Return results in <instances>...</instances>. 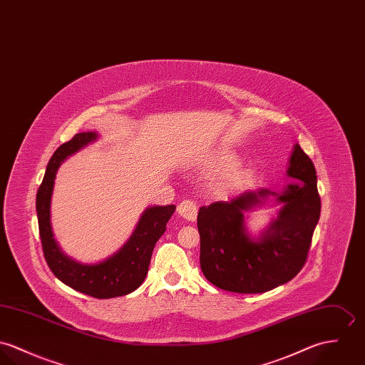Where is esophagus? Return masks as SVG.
Masks as SVG:
<instances>
[{
	"instance_id": "esophagus-1",
	"label": "esophagus",
	"mask_w": 365,
	"mask_h": 365,
	"mask_svg": "<svg viewBox=\"0 0 365 365\" xmlns=\"http://www.w3.org/2000/svg\"><path fill=\"white\" fill-rule=\"evenodd\" d=\"M178 214L187 221H196L197 218V205L192 200H183L178 205Z\"/></svg>"
}]
</instances>
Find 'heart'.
<instances>
[{
	"label": "heart",
	"instance_id": "heart-1",
	"mask_svg": "<svg viewBox=\"0 0 365 365\" xmlns=\"http://www.w3.org/2000/svg\"><path fill=\"white\" fill-rule=\"evenodd\" d=\"M240 157L230 148H218L210 153L202 161V168L208 170H234L240 166ZM238 176L247 175L245 170H237Z\"/></svg>",
	"mask_w": 365,
	"mask_h": 365
}]
</instances>
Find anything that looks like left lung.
<instances>
[{"mask_svg":"<svg viewBox=\"0 0 365 365\" xmlns=\"http://www.w3.org/2000/svg\"><path fill=\"white\" fill-rule=\"evenodd\" d=\"M287 173L299 182L280 195L269 189L247 190L231 202L199 210L200 266L210 283L231 292L259 294L288 283L301 272L319 221L321 197L314 163L298 144ZM270 197L284 202V208L259 239H252L242 212Z\"/></svg>","mask_w":365,"mask_h":365,"instance_id":"obj_1","label":"left lung"}]
</instances>
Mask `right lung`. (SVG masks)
I'll return each instance as SVG.
<instances>
[{"mask_svg":"<svg viewBox=\"0 0 365 365\" xmlns=\"http://www.w3.org/2000/svg\"><path fill=\"white\" fill-rule=\"evenodd\" d=\"M96 138L95 131L78 133L54 151L36 195V211L44 259L53 274L76 291L106 299L127 295L145 280L154 246L163 237L166 222L176 207L169 204L147 208L130 240L118 253L101 263L82 264L64 255L53 237L50 224V202L56 172L68 155Z\"/></svg>","mask_w":365,"mask_h":365,"instance_id":"1","label":"right lung"}]
</instances>
